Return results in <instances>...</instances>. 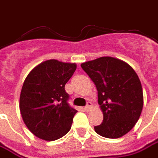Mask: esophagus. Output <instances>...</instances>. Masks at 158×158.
I'll return each mask as SVG.
<instances>
[{"mask_svg":"<svg viewBox=\"0 0 158 158\" xmlns=\"http://www.w3.org/2000/svg\"><path fill=\"white\" fill-rule=\"evenodd\" d=\"M91 106H92V103L90 102H88L86 103V106H85V111H89V110L90 109Z\"/></svg>","mask_w":158,"mask_h":158,"instance_id":"obj_1","label":"esophagus"}]
</instances>
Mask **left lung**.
I'll use <instances>...</instances> for the list:
<instances>
[{"instance_id":"1","label":"left lung","mask_w":158,"mask_h":158,"mask_svg":"<svg viewBox=\"0 0 158 158\" xmlns=\"http://www.w3.org/2000/svg\"><path fill=\"white\" fill-rule=\"evenodd\" d=\"M81 68L95 83L103 121L94 129L98 135L117 139L130 131L143 107L142 86L135 70L126 62L102 56L84 62Z\"/></svg>"}]
</instances>
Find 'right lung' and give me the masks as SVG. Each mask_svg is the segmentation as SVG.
I'll use <instances>...</instances> for the list:
<instances>
[{
  "mask_svg": "<svg viewBox=\"0 0 158 158\" xmlns=\"http://www.w3.org/2000/svg\"><path fill=\"white\" fill-rule=\"evenodd\" d=\"M75 63L55 59L36 66L26 77L20 94V112L31 132L45 140L64 136L77 110L69 105L65 85L75 72Z\"/></svg>",
  "mask_w": 158,
  "mask_h": 158,
  "instance_id": "right-lung-1",
  "label": "right lung"
}]
</instances>
